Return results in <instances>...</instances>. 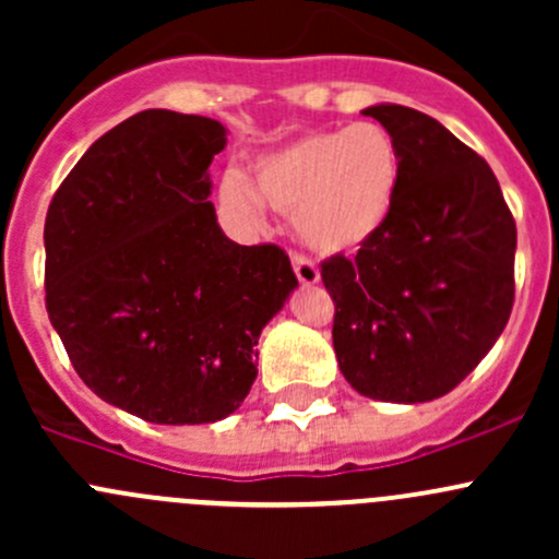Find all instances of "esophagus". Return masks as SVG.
Segmentation results:
<instances>
[{
	"label": "esophagus",
	"mask_w": 559,
	"mask_h": 559,
	"mask_svg": "<svg viewBox=\"0 0 559 559\" xmlns=\"http://www.w3.org/2000/svg\"><path fill=\"white\" fill-rule=\"evenodd\" d=\"M292 267H295L297 278H300L302 286H313L316 281H319V267H316V262L311 257H306V253H292Z\"/></svg>",
	"instance_id": "esophagus-1"
}]
</instances>
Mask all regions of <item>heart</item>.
<instances>
[{
  "mask_svg": "<svg viewBox=\"0 0 559 559\" xmlns=\"http://www.w3.org/2000/svg\"><path fill=\"white\" fill-rule=\"evenodd\" d=\"M403 156L376 121L306 132L253 165V186L229 175L222 202L240 216L259 203L295 216L297 235L319 251H348L384 229L397 205Z\"/></svg>",
  "mask_w": 559,
  "mask_h": 559,
  "instance_id": "obj_1",
  "label": "heart"
}]
</instances>
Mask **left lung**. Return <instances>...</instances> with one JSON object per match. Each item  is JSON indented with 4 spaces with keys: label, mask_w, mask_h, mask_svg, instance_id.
Wrapping results in <instances>:
<instances>
[{
    "label": "left lung",
    "mask_w": 559,
    "mask_h": 559,
    "mask_svg": "<svg viewBox=\"0 0 559 559\" xmlns=\"http://www.w3.org/2000/svg\"><path fill=\"white\" fill-rule=\"evenodd\" d=\"M397 140V205L357 257L321 262L346 381L384 403H427L460 384L514 308L516 222L492 167L414 107L362 110Z\"/></svg>",
    "instance_id": "obj_1"
}]
</instances>
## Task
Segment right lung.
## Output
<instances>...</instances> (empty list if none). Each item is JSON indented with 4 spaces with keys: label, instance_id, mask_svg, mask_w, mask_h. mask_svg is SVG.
<instances>
[{
    "label": "right lung",
    "instance_id": "obj_1",
    "mask_svg": "<svg viewBox=\"0 0 559 559\" xmlns=\"http://www.w3.org/2000/svg\"><path fill=\"white\" fill-rule=\"evenodd\" d=\"M224 145L213 118L143 110L81 156L45 216V308L72 368L156 425L233 414L297 286L284 248L218 227L207 167Z\"/></svg>",
    "mask_w": 559,
    "mask_h": 559
}]
</instances>
